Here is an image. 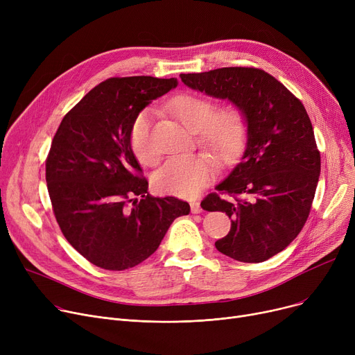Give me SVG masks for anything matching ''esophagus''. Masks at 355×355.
I'll return each mask as SVG.
<instances>
[{"instance_id":"esophagus-1","label":"esophagus","mask_w":355,"mask_h":355,"mask_svg":"<svg viewBox=\"0 0 355 355\" xmlns=\"http://www.w3.org/2000/svg\"><path fill=\"white\" fill-rule=\"evenodd\" d=\"M190 207H191V213H194V214L201 213V206H200L198 201H191L190 202Z\"/></svg>"}]
</instances>
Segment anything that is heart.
Segmentation results:
<instances>
[{
    "mask_svg": "<svg viewBox=\"0 0 355 355\" xmlns=\"http://www.w3.org/2000/svg\"><path fill=\"white\" fill-rule=\"evenodd\" d=\"M168 109L190 130L197 132L198 144L220 162L233 161L243 149L249 121L237 105L217 109L214 99L197 93H180L168 102ZM151 112L142 110L129 130L130 148L144 165L158 162L159 154L151 139ZM214 166L206 155L174 157L168 159L154 177L161 193L193 197L213 180Z\"/></svg>",
    "mask_w": 355,
    "mask_h": 355,
    "instance_id": "b5f03b06",
    "label": "heart"
}]
</instances>
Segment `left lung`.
Returning <instances> with one entry per match:
<instances>
[{
	"instance_id": "1",
	"label": "left lung",
	"mask_w": 355,
	"mask_h": 355,
	"mask_svg": "<svg viewBox=\"0 0 355 355\" xmlns=\"http://www.w3.org/2000/svg\"><path fill=\"white\" fill-rule=\"evenodd\" d=\"M181 80L245 110L248 145L230 175L201 201L232 217L216 248L239 262L259 263L282 252L309 216L321 154L302 102L272 74L256 67L181 73Z\"/></svg>"
}]
</instances>
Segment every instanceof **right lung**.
Wrapping results in <instances>:
<instances>
[{"label": "right lung", "mask_w": 355, "mask_h": 355, "mask_svg": "<svg viewBox=\"0 0 355 355\" xmlns=\"http://www.w3.org/2000/svg\"><path fill=\"white\" fill-rule=\"evenodd\" d=\"M177 79L110 78L74 105L54 134L46 181L58 225L86 260L106 270L134 268L190 213L187 201L153 197L129 130L139 112Z\"/></svg>", "instance_id": "right-lung-1"}]
</instances>
